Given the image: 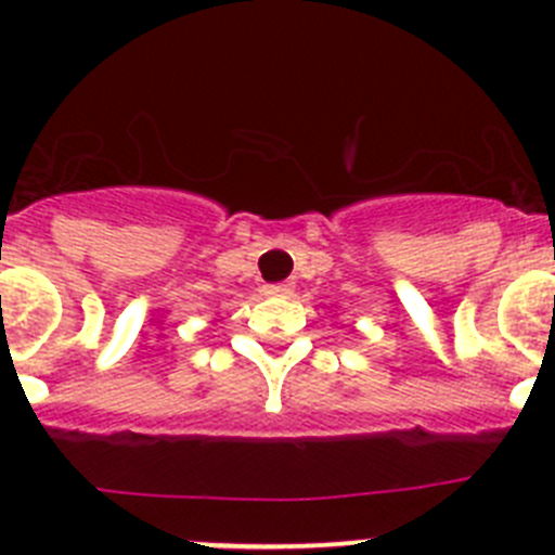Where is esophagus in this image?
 I'll return each instance as SVG.
<instances>
[{
  "instance_id": "esophagus-1",
  "label": "esophagus",
  "mask_w": 555,
  "mask_h": 555,
  "mask_svg": "<svg viewBox=\"0 0 555 555\" xmlns=\"http://www.w3.org/2000/svg\"><path fill=\"white\" fill-rule=\"evenodd\" d=\"M292 292V283H269V286H263V294H267V297H288Z\"/></svg>"
}]
</instances>
